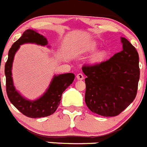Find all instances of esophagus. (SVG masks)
Here are the masks:
<instances>
[{
  "mask_svg": "<svg viewBox=\"0 0 147 147\" xmlns=\"http://www.w3.org/2000/svg\"><path fill=\"white\" fill-rule=\"evenodd\" d=\"M76 78L78 80H80V81H81V80L84 79V75H83L82 74H78L76 75Z\"/></svg>",
  "mask_w": 147,
  "mask_h": 147,
  "instance_id": "1",
  "label": "esophagus"
}]
</instances>
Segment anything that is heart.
Masks as SVG:
<instances>
[{
    "instance_id": "heart-1",
    "label": "heart",
    "mask_w": 147,
    "mask_h": 147,
    "mask_svg": "<svg viewBox=\"0 0 147 147\" xmlns=\"http://www.w3.org/2000/svg\"><path fill=\"white\" fill-rule=\"evenodd\" d=\"M98 48V45L96 42H92L90 45L88 46L87 51L88 52H93V51H96L97 49ZM107 52L105 50H100L95 52L93 54L91 57H90V62L93 63H100L105 60L106 58Z\"/></svg>"
}]
</instances>
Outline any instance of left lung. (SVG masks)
Returning <instances> with one entry per match:
<instances>
[{
  "instance_id": "8db88e82",
  "label": "left lung",
  "mask_w": 147,
  "mask_h": 147,
  "mask_svg": "<svg viewBox=\"0 0 147 147\" xmlns=\"http://www.w3.org/2000/svg\"><path fill=\"white\" fill-rule=\"evenodd\" d=\"M122 49L107 61L83 66L85 101L89 110L104 117L118 115L133 102L140 80L139 54L135 47L121 37Z\"/></svg>"
}]
</instances>
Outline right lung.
<instances>
[{
  "label": "right lung",
  "instance_id": "1",
  "mask_svg": "<svg viewBox=\"0 0 147 147\" xmlns=\"http://www.w3.org/2000/svg\"><path fill=\"white\" fill-rule=\"evenodd\" d=\"M28 43L50 47L46 37L35 30L29 29L24 32L22 37L13 44L8 51V58L5 65L6 92L10 102L25 116L30 118L47 117L56 111L60 104L63 92L73 83L75 75L72 73L54 75L49 87L42 96L33 100L25 98L15 87L12 68L15 55L20 45Z\"/></svg>",
  "mask_w": 147,
  "mask_h": 147
}]
</instances>
